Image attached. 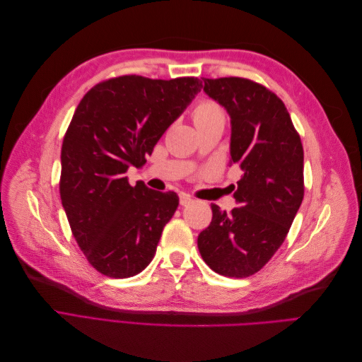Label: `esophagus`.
I'll list each match as a JSON object with an SVG mask.
<instances>
[{
	"label": "esophagus",
	"mask_w": 362,
	"mask_h": 362,
	"mask_svg": "<svg viewBox=\"0 0 362 362\" xmlns=\"http://www.w3.org/2000/svg\"><path fill=\"white\" fill-rule=\"evenodd\" d=\"M193 202V198L190 194H187V193H180V204L182 205V206H187V205H190Z\"/></svg>",
	"instance_id": "1"
}]
</instances>
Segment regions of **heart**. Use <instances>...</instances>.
Segmentation results:
<instances>
[{"mask_svg": "<svg viewBox=\"0 0 362 362\" xmlns=\"http://www.w3.org/2000/svg\"><path fill=\"white\" fill-rule=\"evenodd\" d=\"M193 122L198 127L202 125H210V124H225V112L223 108L214 101L210 100H202L193 108Z\"/></svg>", "mask_w": 362, "mask_h": 362, "instance_id": "1", "label": "heart"}]
</instances>
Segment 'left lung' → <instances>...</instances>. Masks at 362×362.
I'll return each instance as SVG.
<instances>
[{"label":"left lung","instance_id":"8db88e82","mask_svg":"<svg viewBox=\"0 0 362 362\" xmlns=\"http://www.w3.org/2000/svg\"><path fill=\"white\" fill-rule=\"evenodd\" d=\"M204 92L231 117V161L243 170L231 213L211 205L198 237L218 275L246 278L264 267L286 240L303 199V148L290 113L267 87L240 76L204 78Z\"/></svg>","mask_w":362,"mask_h":362}]
</instances>
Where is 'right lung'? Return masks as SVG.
<instances>
[{
  "mask_svg": "<svg viewBox=\"0 0 362 362\" xmlns=\"http://www.w3.org/2000/svg\"><path fill=\"white\" fill-rule=\"evenodd\" d=\"M202 89L194 76L151 80L122 75L93 86L72 116L62 145L60 198L87 261L105 276L144 270L180 199L125 172L141 168L160 137Z\"/></svg>",
  "mask_w": 362,
  "mask_h": 362,
  "instance_id": "add662e5",
  "label": "right lung"
}]
</instances>
